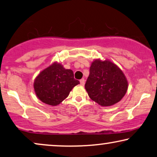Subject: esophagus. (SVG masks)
<instances>
[{
    "mask_svg": "<svg viewBox=\"0 0 157 157\" xmlns=\"http://www.w3.org/2000/svg\"><path fill=\"white\" fill-rule=\"evenodd\" d=\"M79 82H80V85H85V79H80V80H79Z\"/></svg>",
    "mask_w": 157,
    "mask_h": 157,
    "instance_id": "1",
    "label": "esophagus"
}]
</instances>
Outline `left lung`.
Here are the masks:
<instances>
[{"label":"left lung","instance_id":"left-lung-1","mask_svg":"<svg viewBox=\"0 0 157 157\" xmlns=\"http://www.w3.org/2000/svg\"><path fill=\"white\" fill-rule=\"evenodd\" d=\"M85 87L92 100L102 107H109L124 98L128 82L122 70L114 63L96 59L90 67Z\"/></svg>","mask_w":157,"mask_h":157}]
</instances>
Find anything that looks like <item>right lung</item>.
<instances>
[{"mask_svg": "<svg viewBox=\"0 0 157 157\" xmlns=\"http://www.w3.org/2000/svg\"><path fill=\"white\" fill-rule=\"evenodd\" d=\"M79 84L72 70L54 62L40 72L34 80L35 93L43 102L57 106L67 98L75 86Z\"/></svg>", "mask_w": 157, "mask_h": 157, "instance_id": "1", "label": "right lung"}]
</instances>
